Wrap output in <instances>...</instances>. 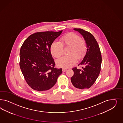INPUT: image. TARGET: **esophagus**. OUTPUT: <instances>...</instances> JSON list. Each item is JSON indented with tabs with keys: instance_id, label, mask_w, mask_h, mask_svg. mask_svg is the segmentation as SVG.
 <instances>
[{
	"instance_id": "obj_1",
	"label": "esophagus",
	"mask_w": 123,
	"mask_h": 123,
	"mask_svg": "<svg viewBox=\"0 0 123 123\" xmlns=\"http://www.w3.org/2000/svg\"><path fill=\"white\" fill-rule=\"evenodd\" d=\"M67 71V69H66V68H62V71H63V72H65V71Z\"/></svg>"
}]
</instances>
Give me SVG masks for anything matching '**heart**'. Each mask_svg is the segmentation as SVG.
I'll return each mask as SVG.
<instances>
[{"mask_svg": "<svg viewBox=\"0 0 123 123\" xmlns=\"http://www.w3.org/2000/svg\"><path fill=\"white\" fill-rule=\"evenodd\" d=\"M70 47L68 55H64L57 61L58 66L61 68H71L76 63L77 59H81L87 51V45L85 40L74 32H70L62 37L59 42L55 41L51 46L52 55L59 58L63 52V47Z\"/></svg>", "mask_w": 123, "mask_h": 123, "instance_id": "1", "label": "heart"}]
</instances>
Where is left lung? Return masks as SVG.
<instances>
[{"label": "left lung", "instance_id": "8db88e82", "mask_svg": "<svg viewBox=\"0 0 123 123\" xmlns=\"http://www.w3.org/2000/svg\"><path fill=\"white\" fill-rule=\"evenodd\" d=\"M83 37L87 45V52L81 62V69L72 68L74 75L71 77L72 85L76 88L89 89L95 82L99 75L102 62L99 46L92 34L81 28H74Z\"/></svg>", "mask_w": 123, "mask_h": 123}]
</instances>
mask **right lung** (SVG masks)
<instances>
[{
    "mask_svg": "<svg viewBox=\"0 0 123 123\" xmlns=\"http://www.w3.org/2000/svg\"><path fill=\"white\" fill-rule=\"evenodd\" d=\"M62 32H36L29 36L21 48L20 69L28 86L35 91L49 90L62 73V68L55 67L50 51L52 43Z\"/></svg>",
    "mask_w": 123,
    "mask_h": 123,
    "instance_id": "obj_1",
    "label": "right lung"
}]
</instances>
